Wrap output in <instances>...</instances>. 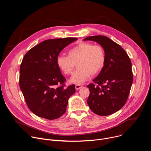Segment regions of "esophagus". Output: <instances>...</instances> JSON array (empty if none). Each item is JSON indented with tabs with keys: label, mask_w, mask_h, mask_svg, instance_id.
Masks as SVG:
<instances>
[{
	"label": "esophagus",
	"mask_w": 151,
	"mask_h": 151,
	"mask_svg": "<svg viewBox=\"0 0 151 151\" xmlns=\"http://www.w3.org/2000/svg\"><path fill=\"white\" fill-rule=\"evenodd\" d=\"M81 88H82V85L81 84H76L75 85V88L76 90H79Z\"/></svg>",
	"instance_id": "1"
}]
</instances>
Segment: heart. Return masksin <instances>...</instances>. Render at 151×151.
<instances>
[{"label":"heart","mask_w":151,"mask_h":151,"mask_svg":"<svg viewBox=\"0 0 151 151\" xmlns=\"http://www.w3.org/2000/svg\"><path fill=\"white\" fill-rule=\"evenodd\" d=\"M69 55H60L56 62L57 66L66 75H71L78 64V69L73 73L70 81L82 83L91 76L99 73L104 68L106 55L103 47L90 42H81L70 48Z\"/></svg>","instance_id":"obj_1"}]
</instances>
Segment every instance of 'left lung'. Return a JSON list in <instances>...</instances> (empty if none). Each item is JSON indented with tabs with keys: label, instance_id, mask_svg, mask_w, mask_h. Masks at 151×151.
I'll list each match as a JSON object with an SVG mask.
<instances>
[{
	"label": "left lung",
	"instance_id": "left-lung-1",
	"mask_svg": "<svg viewBox=\"0 0 151 151\" xmlns=\"http://www.w3.org/2000/svg\"><path fill=\"white\" fill-rule=\"evenodd\" d=\"M97 42L105 50V65L94 83L87 85L90 109L100 116L111 115L125 104L133 81L132 62L125 51L109 37L97 35L84 40Z\"/></svg>",
	"mask_w": 151,
	"mask_h": 151
}]
</instances>
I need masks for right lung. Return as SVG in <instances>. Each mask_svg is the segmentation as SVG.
Returning <instances> with one entry per match:
<instances>
[{"instance_id": "right-lung-1", "label": "right lung", "mask_w": 151, "mask_h": 151, "mask_svg": "<svg viewBox=\"0 0 151 151\" xmlns=\"http://www.w3.org/2000/svg\"><path fill=\"white\" fill-rule=\"evenodd\" d=\"M76 37L48 39L31 48L19 68V84L29 109L36 115L55 119L66 112L69 98L75 93L57 66L60 52Z\"/></svg>"}]
</instances>
